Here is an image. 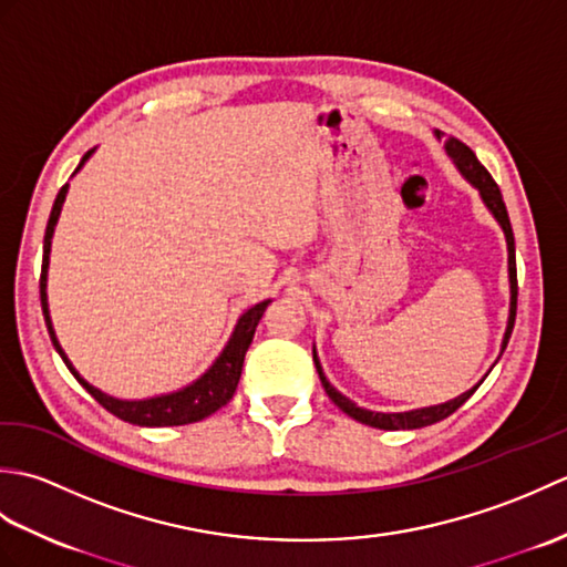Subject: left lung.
<instances>
[{
    "label": "left lung",
    "instance_id": "8db88e82",
    "mask_svg": "<svg viewBox=\"0 0 567 567\" xmlns=\"http://www.w3.org/2000/svg\"><path fill=\"white\" fill-rule=\"evenodd\" d=\"M433 136L439 141H443V148L449 153V158L453 161V165L457 167V173H461L470 185H473L480 192V199H483L485 207L489 209V214L495 216V221L499 224V228L504 231V240H507V270H509V317H507V329H504L502 336V348H499V355L504 353V348L509 343V336L514 329V319H516V250H514V234H512V224H509V214L507 207H504V199H502V192L497 187L495 179L485 171V165H480L477 155L470 151L465 143H461L457 138H445L441 131L436 128L433 131ZM497 363V360H495ZM315 365L317 372L321 378L323 390L331 396V402L341 409L343 414H348L351 419L360 421V424L372 426V429H384V431H400V429H421V426H431L436 424V421L451 416L457 406L465 404L470 400V394H473L483 380H480L475 388H470L467 392L453 396V400L443 402V404H433V406H421V409H409V412H372V409H363L358 406L355 402L348 400L346 394H341L339 390L333 388V384L323 375V368L319 363V355H317V346H315ZM495 368V365H492ZM489 368V370H492ZM487 378V375H485Z\"/></svg>",
    "mask_w": 567,
    "mask_h": 567
}]
</instances>
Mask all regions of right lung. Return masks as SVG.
<instances>
[{
	"mask_svg": "<svg viewBox=\"0 0 567 567\" xmlns=\"http://www.w3.org/2000/svg\"><path fill=\"white\" fill-rule=\"evenodd\" d=\"M92 153H94V148L84 153V158L80 161V165L75 167V173L72 175H78L82 171V165L92 158ZM68 187L70 185H63V189L58 192L55 204L51 209V219H48V226H45L43 268H41V307H43L48 333H51V341L55 346L58 355L63 358V363L68 365L72 375H75V380L106 409V412H112L122 421H128V424L183 426V424H195V421L212 416L216 409H221L234 396V392L238 388V380H240V370H244L246 351L252 341V333H256L262 311L270 305V299H262V302L252 305L250 309H246L244 315L238 317L231 336H228L226 346L221 348V353L216 355L214 363L204 370L197 380H192L189 384H185V388H179L175 392L155 394V396H143V400H122V396L106 394L104 390L94 388L92 382H87L80 375L75 365H72V360L68 358V353L63 351V346H60L55 329H53V321H51V309H48V292H45L48 290V265H51V244H53V234H55V226L60 219V212H63V202L68 197Z\"/></svg>",
	"mask_w": 567,
	"mask_h": 567,
	"instance_id": "add662e5",
	"label": "right lung"
}]
</instances>
